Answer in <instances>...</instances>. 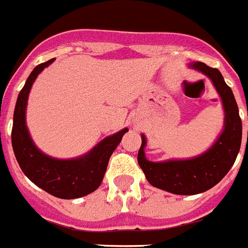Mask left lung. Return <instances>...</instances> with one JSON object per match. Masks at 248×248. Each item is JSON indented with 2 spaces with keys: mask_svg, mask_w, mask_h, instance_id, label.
I'll return each mask as SVG.
<instances>
[{
  "mask_svg": "<svg viewBox=\"0 0 248 248\" xmlns=\"http://www.w3.org/2000/svg\"><path fill=\"white\" fill-rule=\"evenodd\" d=\"M190 66L205 74L212 79L222 99L225 109V129L212 149L192 160L151 162L145 158V136L141 135V146L138 162L150 185L173 194L193 195L203 193L217 185L230 171L240 151L242 139V122L238 107L231 88L215 67L197 61Z\"/></svg>",
  "mask_w": 248,
  "mask_h": 248,
  "instance_id": "1",
  "label": "left lung"
}]
</instances>
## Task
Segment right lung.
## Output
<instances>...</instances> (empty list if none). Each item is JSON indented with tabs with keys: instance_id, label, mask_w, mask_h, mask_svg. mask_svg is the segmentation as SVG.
<instances>
[{
	"instance_id": "add662e5",
	"label": "right lung",
	"mask_w": 248,
	"mask_h": 248,
	"mask_svg": "<svg viewBox=\"0 0 248 248\" xmlns=\"http://www.w3.org/2000/svg\"><path fill=\"white\" fill-rule=\"evenodd\" d=\"M54 59L34 67L20 90L12 126V146L23 173L34 185L61 199H75L94 192L101 186L108 161L128 129L102 140L90 154L76 160H55L44 155L31 141L26 126V107L29 91L36 76Z\"/></svg>"
}]
</instances>
